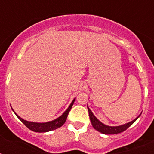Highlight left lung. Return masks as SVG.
<instances>
[{"label": "left lung", "instance_id": "obj_1", "mask_svg": "<svg viewBox=\"0 0 154 154\" xmlns=\"http://www.w3.org/2000/svg\"><path fill=\"white\" fill-rule=\"evenodd\" d=\"M88 110H89V118H90L91 123H92V125L94 127V129L97 130V131L100 132V133H103V134H117V133H122V132L127 130L128 128L130 127V126L138 119L139 116H140V115L138 117L136 118L135 119H133V121H131L130 123H126V124L122 125V126H106V125H104L103 123H102L100 121L98 120V119H96V116L92 114V111L89 109V107H88Z\"/></svg>", "mask_w": 154, "mask_h": 154}]
</instances>
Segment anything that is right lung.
Masks as SVG:
<instances>
[{"instance_id": "right-lung-1", "label": "right lung", "mask_w": 154, "mask_h": 154, "mask_svg": "<svg viewBox=\"0 0 154 154\" xmlns=\"http://www.w3.org/2000/svg\"><path fill=\"white\" fill-rule=\"evenodd\" d=\"M74 102L75 99L72 102V103H71V105L69 106V108H68V109L66 110L61 116H59L58 118L55 119V120L50 121V122H48V123H32V122H28V121H26L24 120V119H21V118L20 117V116H18L17 115L16 116H17V117H18V119H20V120H21V122L29 129V130H32V131L38 132V133H45V132L51 131V130H55L57 128L61 127V126L65 123V122L66 121V119H67L68 117V115H69V112H70L71 109L72 107Z\"/></svg>"}]
</instances>
